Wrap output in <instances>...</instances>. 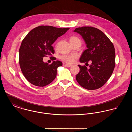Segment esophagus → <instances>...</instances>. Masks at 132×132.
I'll use <instances>...</instances> for the list:
<instances>
[{"label": "esophagus", "instance_id": "esophagus-1", "mask_svg": "<svg viewBox=\"0 0 132 132\" xmlns=\"http://www.w3.org/2000/svg\"><path fill=\"white\" fill-rule=\"evenodd\" d=\"M65 65V66H66L67 67H70L71 66H72V65H70V64H66Z\"/></svg>", "mask_w": 132, "mask_h": 132}]
</instances>
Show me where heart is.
Listing matches in <instances>:
<instances>
[{"label":"heart","instance_id":"b5f03b06","mask_svg":"<svg viewBox=\"0 0 132 132\" xmlns=\"http://www.w3.org/2000/svg\"><path fill=\"white\" fill-rule=\"evenodd\" d=\"M70 42L72 44L79 43L81 44V39L76 36H72L69 39ZM78 55L76 54H64L60 56V59L64 62L67 63H73Z\"/></svg>","mask_w":132,"mask_h":132}]
</instances>
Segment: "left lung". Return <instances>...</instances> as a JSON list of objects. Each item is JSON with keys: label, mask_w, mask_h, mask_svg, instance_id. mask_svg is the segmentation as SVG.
<instances>
[{"label": "left lung", "mask_w": 132, "mask_h": 132, "mask_svg": "<svg viewBox=\"0 0 132 132\" xmlns=\"http://www.w3.org/2000/svg\"><path fill=\"white\" fill-rule=\"evenodd\" d=\"M74 31L80 34L85 40L87 49L82 53L81 63H88L89 68L79 65L80 72L76 75L79 84L88 90L102 87L113 73L115 66V52L113 43L99 29L92 27H82Z\"/></svg>", "instance_id": "8db88e82"}]
</instances>
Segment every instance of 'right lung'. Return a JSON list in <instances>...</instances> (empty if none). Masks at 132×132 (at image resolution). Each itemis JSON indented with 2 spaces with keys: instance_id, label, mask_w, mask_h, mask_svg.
Wrapping results in <instances>:
<instances>
[{
  "instance_id": "1",
  "label": "right lung",
  "mask_w": 132,
  "mask_h": 132,
  "mask_svg": "<svg viewBox=\"0 0 132 132\" xmlns=\"http://www.w3.org/2000/svg\"><path fill=\"white\" fill-rule=\"evenodd\" d=\"M69 29L40 26L33 29L23 39L19 49V64L28 82L44 87L55 79L57 69L62 63L57 60L48 64L43 61V57H52L55 52L52 44Z\"/></svg>"
}]
</instances>
